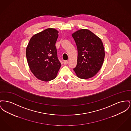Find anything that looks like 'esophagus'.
<instances>
[{
  "mask_svg": "<svg viewBox=\"0 0 131 131\" xmlns=\"http://www.w3.org/2000/svg\"><path fill=\"white\" fill-rule=\"evenodd\" d=\"M63 63H64V64L65 65H66V64H67L68 63V60H65V61H64Z\"/></svg>",
  "mask_w": 131,
  "mask_h": 131,
  "instance_id": "1",
  "label": "esophagus"
}]
</instances>
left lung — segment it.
I'll return each mask as SVG.
<instances>
[{"label":"left lung","instance_id":"1","mask_svg":"<svg viewBox=\"0 0 131 131\" xmlns=\"http://www.w3.org/2000/svg\"><path fill=\"white\" fill-rule=\"evenodd\" d=\"M78 49L77 76L88 79L95 75L103 63L105 52L101 39L91 31L81 29L72 34Z\"/></svg>","mask_w":131,"mask_h":131}]
</instances>
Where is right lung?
<instances>
[{"mask_svg": "<svg viewBox=\"0 0 131 131\" xmlns=\"http://www.w3.org/2000/svg\"><path fill=\"white\" fill-rule=\"evenodd\" d=\"M58 33L54 29H47L33 36L27 47L26 54L30 69L41 81L54 79L61 67L55 46Z\"/></svg>", "mask_w": 131, "mask_h": 131, "instance_id": "right-lung-1", "label": "right lung"}]
</instances>
